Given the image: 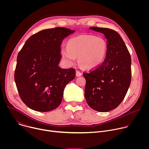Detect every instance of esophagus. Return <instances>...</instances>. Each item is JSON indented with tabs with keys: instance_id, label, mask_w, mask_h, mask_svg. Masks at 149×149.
I'll use <instances>...</instances> for the list:
<instances>
[{
	"instance_id": "esophagus-1",
	"label": "esophagus",
	"mask_w": 149,
	"mask_h": 149,
	"mask_svg": "<svg viewBox=\"0 0 149 149\" xmlns=\"http://www.w3.org/2000/svg\"><path fill=\"white\" fill-rule=\"evenodd\" d=\"M82 75V73L78 71V70H77L76 71V76L77 77H79V76H81Z\"/></svg>"
}]
</instances>
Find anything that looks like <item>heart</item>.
Segmentation results:
<instances>
[{"label":"heart","mask_w":149,"mask_h":149,"mask_svg":"<svg viewBox=\"0 0 149 149\" xmlns=\"http://www.w3.org/2000/svg\"><path fill=\"white\" fill-rule=\"evenodd\" d=\"M107 50L105 40L94 35H82L70 39L61 54L68 65H72L78 56L79 65L86 69L97 67L104 61Z\"/></svg>","instance_id":"b5f03b06"}]
</instances>
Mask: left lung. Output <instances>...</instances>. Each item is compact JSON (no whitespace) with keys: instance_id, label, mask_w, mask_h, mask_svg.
<instances>
[{"instance_id":"8db88e82","label":"left lung","mask_w":149,"mask_h":149,"mask_svg":"<svg viewBox=\"0 0 149 149\" xmlns=\"http://www.w3.org/2000/svg\"><path fill=\"white\" fill-rule=\"evenodd\" d=\"M90 29L104 35L107 39V50L101 64L83 72L86 79L85 98L93 110L107 112L118 107L129 90L132 79L131 56L116 31L98 27Z\"/></svg>"}]
</instances>
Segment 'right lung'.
Instances as JSON below:
<instances>
[{
	"mask_svg": "<svg viewBox=\"0 0 149 149\" xmlns=\"http://www.w3.org/2000/svg\"><path fill=\"white\" fill-rule=\"evenodd\" d=\"M74 32L61 27L40 31L19 52L15 81L20 98L31 109L47 112L60 105L66 85L75 77L74 68L58 66L61 45Z\"/></svg>",
	"mask_w": 149,
	"mask_h": 149,
	"instance_id": "1",
	"label": "right lung"
}]
</instances>
